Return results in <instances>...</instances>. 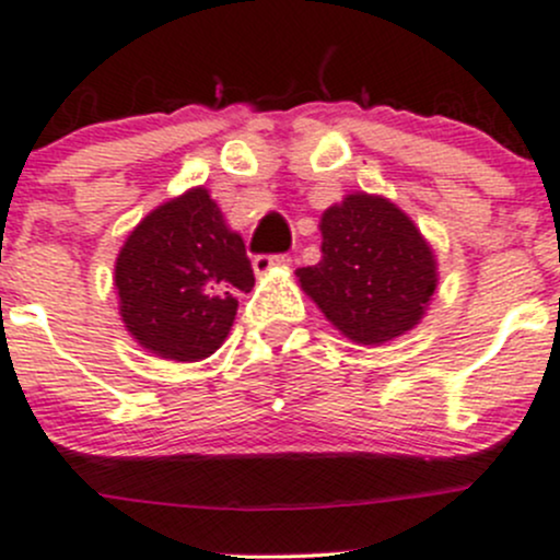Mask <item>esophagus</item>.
Segmentation results:
<instances>
[{
    "instance_id": "1",
    "label": "esophagus",
    "mask_w": 560,
    "mask_h": 560,
    "mask_svg": "<svg viewBox=\"0 0 560 560\" xmlns=\"http://www.w3.org/2000/svg\"><path fill=\"white\" fill-rule=\"evenodd\" d=\"M287 262H290V257H284V254H257L252 265H254V273L265 276V273H270L273 268H281V265H287Z\"/></svg>"
}]
</instances>
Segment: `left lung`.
Wrapping results in <instances>:
<instances>
[{
	"label": "left lung",
	"mask_w": 560,
	"mask_h": 560,
	"mask_svg": "<svg viewBox=\"0 0 560 560\" xmlns=\"http://www.w3.org/2000/svg\"><path fill=\"white\" fill-rule=\"evenodd\" d=\"M322 259L298 281L322 314L358 343L411 330L436 290V259L404 211L374 195H349L322 213Z\"/></svg>",
	"instance_id": "obj_1"
}]
</instances>
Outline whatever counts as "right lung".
Returning a JSON list of instances; mask_svg holds the SVG:
<instances>
[{"label":"right lung","instance_id":"add662e5","mask_svg":"<svg viewBox=\"0 0 560 560\" xmlns=\"http://www.w3.org/2000/svg\"><path fill=\"white\" fill-rule=\"evenodd\" d=\"M252 287L244 238L202 186L151 211L116 259L124 325L140 347L178 363L222 347Z\"/></svg>","mask_w":560,"mask_h":560}]
</instances>
